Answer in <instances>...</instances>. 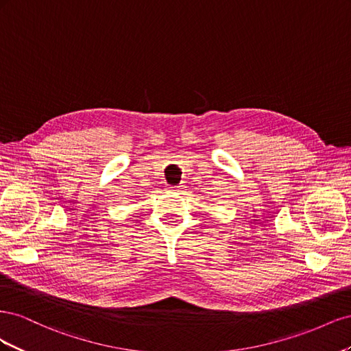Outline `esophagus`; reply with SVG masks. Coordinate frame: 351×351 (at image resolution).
Masks as SVG:
<instances>
[{
    "mask_svg": "<svg viewBox=\"0 0 351 351\" xmlns=\"http://www.w3.org/2000/svg\"><path fill=\"white\" fill-rule=\"evenodd\" d=\"M168 190H171V192H178V187H176V186H171V187H168Z\"/></svg>",
    "mask_w": 351,
    "mask_h": 351,
    "instance_id": "esophagus-1",
    "label": "esophagus"
}]
</instances>
